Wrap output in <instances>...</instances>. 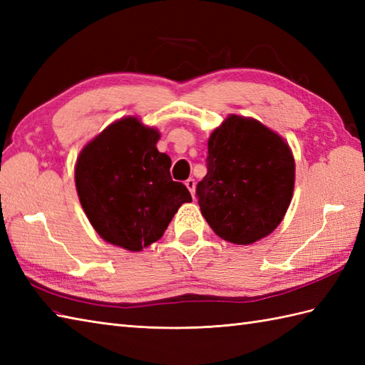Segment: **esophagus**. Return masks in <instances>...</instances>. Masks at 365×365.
Here are the masks:
<instances>
[{
  "label": "esophagus",
  "instance_id": "1",
  "mask_svg": "<svg viewBox=\"0 0 365 365\" xmlns=\"http://www.w3.org/2000/svg\"><path fill=\"white\" fill-rule=\"evenodd\" d=\"M185 185H187V188L190 190L191 196L195 197V195H196V180H195V178H188V180L185 182Z\"/></svg>",
  "mask_w": 365,
  "mask_h": 365
}]
</instances>
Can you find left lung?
<instances>
[{
    "label": "left lung",
    "instance_id": "1",
    "mask_svg": "<svg viewBox=\"0 0 365 365\" xmlns=\"http://www.w3.org/2000/svg\"><path fill=\"white\" fill-rule=\"evenodd\" d=\"M294 187L289 144L252 118L230 114L208 138L207 175L196 195L218 237L251 245L269 235L287 213Z\"/></svg>",
    "mask_w": 365,
    "mask_h": 365
}]
</instances>
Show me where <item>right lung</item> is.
Wrapping results in <instances>:
<instances>
[{"mask_svg": "<svg viewBox=\"0 0 365 365\" xmlns=\"http://www.w3.org/2000/svg\"><path fill=\"white\" fill-rule=\"evenodd\" d=\"M160 133L128 115L83 147L75 185L84 213L105 242L138 252L165 234L188 188L170 177Z\"/></svg>", "mask_w": 365, "mask_h": 365, "instance_id": "add662e5", "label": "right lung"}]
</instances>
